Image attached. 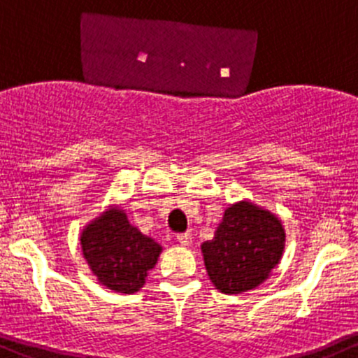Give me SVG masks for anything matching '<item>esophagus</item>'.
<instances>
[{
  "instance_id": "esophagus-1",
  "label": "esophagus",
  "mask_w": 358,
  "mask_h": 358,
  "mask_svg": "<svg viewBox=\"0 0 358 358\" xmlns=\"http://www.w3.org/2000/svg\"><path fill=\"white\" fill-rule=\"evenodd\" d=\"M176 241L183 246H189L192 243V234L190 232H180V234H176Z\"/></svg>"
}]
</instances>
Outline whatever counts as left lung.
I'll use <instances>...</instances> for the list:
<instances>
[{"instance_id":"obj_1","label":"left lung","mask_w":358,"mask_h":358,"mask_svg":"<svg viewBox=\"0 0 358 358\" xmlns=\"http://www.w3.org/2000/svg\"><path fill=\"white\" fill-rule=\"evenodd\" d=\"M285 243L282 222L250 203L232 204L215 238L203 243L208 276L220 292L255 289L280 262Z\"/></svg>"}]
</instances>
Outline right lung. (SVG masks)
I'll return each instance as SVG.
<instances>
[{
  "label": "right lung",
  "instance_id": "obj_1",
  "mask_svg": "<svg viewBox=\"0 0 358 358\" xmlns=\"http://www.w3.org/2000/svg\"><path fill=\"white\" fill-rule=\"evenodd\" d=\"M82 250L99 282L122 294L143 287L161 253V246L133 227L120 210L106 211L82 232Z\"/></svg>",
  "mask_w": 358,
  "mask_h": 358
}]
</instances>
